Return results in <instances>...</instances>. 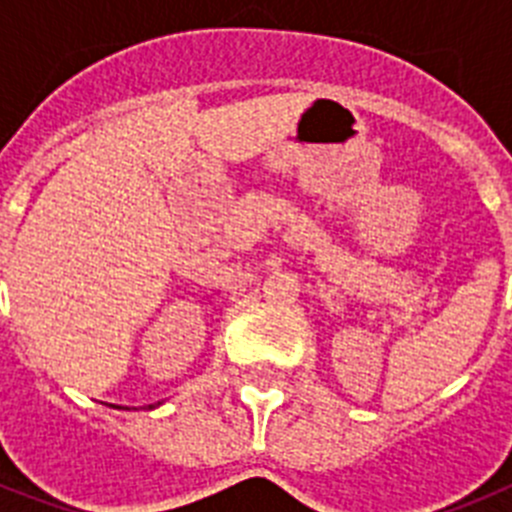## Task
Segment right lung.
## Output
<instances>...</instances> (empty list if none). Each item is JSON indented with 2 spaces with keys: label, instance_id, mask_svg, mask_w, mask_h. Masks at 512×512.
<instances>
[{
  "label": "right lung",
  "instance_id": "add662e5",
  "mask_svg": "<svg viewBox=\"0 0 512 512\" xmlns=\"http://www.w3.org/2000/svg\"><path fill=\"white\" fill-rule=\"evenodd\" d=\"M148 408H153V405H148Z\"/></svg>",
  "mask_w": 512,
  "mask_h": 512
}]
</instances>
